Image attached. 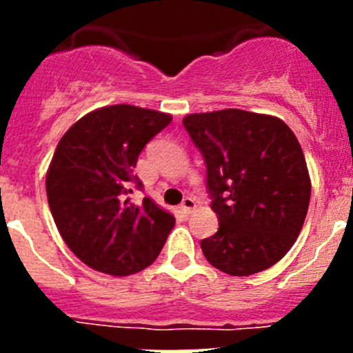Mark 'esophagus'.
Instances as JSON below:
<instances>
[{"mask_svg":"<svg viewBox=\"0 0 353 353\" xmlns=\"http://www.w3.org/2000/svg\"><path fill=\"white\" fill-rule=\"evenodd\" d=\"M181 210H183L184 215H191V213L196 210V201L193 198H184L183 205H181Z\"/></svg>","mask_w":353,"mask_h":353,"instance_id":"1","label":"esophagus"}]
</instances>
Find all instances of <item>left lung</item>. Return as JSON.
I'll return each instance as SVG.
<instances>
[{"instance_id": "obj_1", "label": "left lung", "mask_w": 353, "mask_h": 353, "mask_svg": "<svg viewBox=\"0 0 353 353\" xmlns=\"http://www.w3.org/2000/svg\"><path fill=\"white\" fill-rule=\"evenodd\" d=\"M183 124L205 157L219 216L215 236L201 241L205 258L232 276L279 263L301 234L311 198L294 131L279 117L241 109L188 114Z\"/></svg>"}]
</instances>
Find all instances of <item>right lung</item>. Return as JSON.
Segmentation results:
<instances>
[{
	"mask_svg": "<svg viewBox=\"0 0 353 353\" xmlns=\"http://www.w3.org/2000/svg\"><path fill=\"white\" fill-rule=\"evenodd\" d=\"M172 116L130 104L95 109L63 134L46 176L49 208L78 259L126 276L155 261L176 219L150 198H128L138 155Z\"/></svg>",
	"mask_w": 353,
	"mask_h": 353,
	"instance_id": "1",
	"label": "right lung"
}]
</instances>
